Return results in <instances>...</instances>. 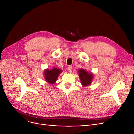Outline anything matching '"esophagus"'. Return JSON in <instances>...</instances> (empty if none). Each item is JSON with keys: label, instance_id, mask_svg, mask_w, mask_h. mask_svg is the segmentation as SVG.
<instances>
[{"label": "esophagus", "instance_id": "obj_1", "mask_svg": "<svg viewBox=\"0 0 134 134\" xmlns=\"http://www.w3.org/2000/svg\"><path fill=\"white\" fill-rule=\"evenodd\" d=\"M68 71L70 72V73H71L72 72V66H68Z\"/></svg>", "mask_w": 134, "mask_h": 134}]
</instances>
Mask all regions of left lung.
Here are the masks:
<instances>
[{
  "mask_svg": "<svg viewBox=\"0 0 134 134\" xmlns=\"http://www.w3.org/2000/svg\"><path fill=\"white\" fill-rule=\"evenodd\" d=\"M78 75L83 86L86 87L91 85L93 78V74L87 72L84 69H80L78 70Z\"/></svg>",
  "mask_w": 134,
  "mask_h": 134,
  "instance_id": "obj_1",
  "label": "left lung"
}]
</instances>
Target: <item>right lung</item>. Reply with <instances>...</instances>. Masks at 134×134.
<instances>
[{"label":"right lung","mask_w":134,"mask_h":134,"mask_svg":"<svg viewBox=\"0 0 134 134\" xmlns=\"http://www.w3.org/2000/svg\"><path fill=\"white\" fill-rule=\"evenodd\" d=\"M62 71L60 69L56 67H53L51 70H49L48 68L46 69L44 71V80L47 82L53 85L57 80L58 77Z\"/></svg>","instance_id":"add662e5"}]
</instances>
